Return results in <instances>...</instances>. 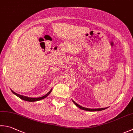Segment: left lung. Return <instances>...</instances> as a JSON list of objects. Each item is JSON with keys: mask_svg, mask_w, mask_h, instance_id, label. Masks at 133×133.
I'll list each match as a JSON object with an SVG mask.
<instances>
[{"mask_svg": "<svg viewBox=\"0 0 133 133\" xmlns=\"http://www.w3.org/2000/svg\"><path fill=\"white\" fill-rule=\"evenodd\" d=\"M72 101H73V103L78 107H79L80 109H81V110H85V111H102V110H105V109H106V108H107H107H97V109L87 108H85V107H82V106L78 105L77 103H75V101H74L73 100H72Z\"/></svg>", "mask_w": 133, "mask_h": 133, "instance_id": "obj_1", "label": "left lung"}]
</instances>
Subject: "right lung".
Wrapping results in <instances>:
<instances>
[{"label": "right lung", "mask_w": 133, "mask_h": 133, "mask_svg": "<svg viewBox=\"0 0 133 133\" xmlns=\"http://www.w3.org/2000/svg\"><path fill=\"white\" fill-rule=\"evenodd\" d=\"M51 91H52V89H51L50 91H49V92L48 93H46V94L45 95H44V96H43V97H37V98L29 97H26V96H22V95H18V94H17V93H15L14 92H13L12 90H11V92H12L13 93H14V95H15L17 96H18V97H19V98H21V99L23 100H25V101H30V102H32V101H39V100H40L43 99V98H44L46 97L49 94H50V93L51 92Z\"/></svg>", "instance_id": "1"}]
</instances>
